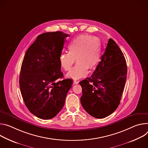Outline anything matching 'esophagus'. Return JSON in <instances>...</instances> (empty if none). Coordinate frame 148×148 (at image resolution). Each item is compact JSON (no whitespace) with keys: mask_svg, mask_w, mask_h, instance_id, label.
<instances>
[{"mask_svg":"<svg viewBox=\"0 0 148 148\" xmlns=\"http://www.w3.org/2000/svg\"><path fill=\"white\" fill-rule=\"evenodd\" d=\"M79 82L77 80H73V84H77Z\"/></svg>","mask_w":148,"mask_h":148,"instance_id":"34e87169","label":"esophagus"}]
</instances>
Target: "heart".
Segmentation results:
<instances>
[{"instance_id": "obj_1", "label": "heart", "mask_w": 148, "mask_h": 148, "mask_svg": "<svg viewBox=\"0 0 148 148\" xmlns=\"http://www.w3.org/2000/svg\"><path fill=\"white\" fill-rule=\"evenodd\" d=\"M69 53H62L59 58L60 67L69 71L75 62V66L66 74L68 77L77 79L85 76L88 69H95L101 60V46L96 38L90 35H81L68 45Z\"/></svg>"}]
</instances>
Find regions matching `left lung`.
Segmentation results:
<instances>
[{
	"label": "left lung",
	"mask_w": 148,
	"mask_h": 148,
	"mask_svg": "<svg viewBox=\"0 0 148 148\" xmlns=\"http://www.w3.org/2000/svg\"><path fill=\"white\" fill-rule=\"evenodd\" d=\"M125 58L116 43L109 39L101 61L90 77L80 81V102L92 116L104 118L118 107L126 80Z\"/></svg>",
	"instance_id": "left-lung-1"
}]
</instances>
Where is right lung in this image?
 I'll use <instances>...</instances> for the list:
<instances>
[{"label": "right lung", "instance_id": "add662e5", "mask_svg": "<svg viewBox=\"0 0 148 148\" xmlns=\"http://www.w3.org/2000/svg\"><path fill=\"white\" fill-rule=\"evenodd\" d=\"M62 32L39 35L26 52L19 76L23 99L28 110L42 119L56 116L63 108L71 79L63 76L59 61L66 38Z\"/></svg>", "mask_w": 148, "mask_h": 148}]
</instances>
